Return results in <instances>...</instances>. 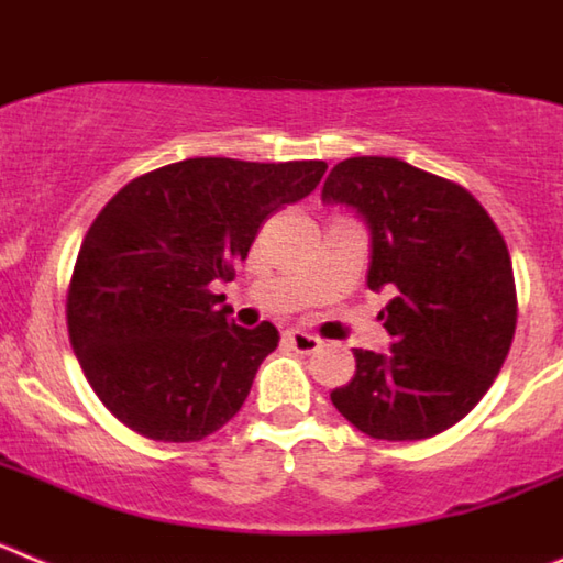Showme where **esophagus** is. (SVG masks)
Returning a JSON list of instances; mask_svg holds the SVG:
<instances>
[{
  "label": "esophagus",
  "mask_w": 563,
  "mask_h": 563,
  "mask_svg": "<svg viewBox=\"0 0 563 563\" xmlns=\"http://www.w3.org/2000/svg\"><path fill=\"white\" fill-rule=\"evenodd\" d=\"M287 341H290L292 350L301 352V355H312V352L321 350V338L310 335V332L305 330H290L287 332Z\"/></svg>",
  "instance_id": "esophagus-1"
}]
</instances>
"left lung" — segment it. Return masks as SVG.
Returning <instances> with one entry per match:
<instances>
[{"label":"left lung","instance_id":"left-lung-1","mask_svg":"<svg viewBox=\"0 0 563 563\" xmlns=\"http://www.w3.org/2000/svg\"><path fill=\"white\" fill-rule=\"evenodd\" d=\"M372 233L369 290H391V352L355 350V377L332 406L375 440L451 429L499 375L516 332L514 265L474 194L397 157L341 161L321 188Z\"/></svg>","mask_w":563,"mask_h":563}]
</instances>
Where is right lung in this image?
<instances>
[{"label": "right lung", "instance_id": "right-lung-1", "mask_svg": "<svg viewBox=\"0 0 563 563\" xmlns=\"http://www.w3.org/2000/svg\"><path fill=\"white\" fill-rule=\"evenodd\" d=\"M324 172V161L191 157L103 206L78 251L67 330L89 386L123 426L197 442L242 409L278 330L233 324L211 282H231L267 217L305 200Z\"/></svg>", "mask_w": 563, "mask_h": 563}]
</instances>
